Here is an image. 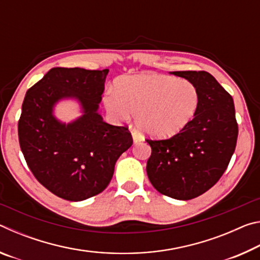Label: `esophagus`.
I'll return each mask as SVG.
<instances>
[{
	"instance_id": "1",
	"label": "esophagus",
	"mask_w": 260,
	"mask_h": 260,
	"mask_svg": "<svg viewBox=\"0 0 260 260\" xmlns=\"http://www.w3.org/2000/svg\"><path fill=\"white\" fill-rule=\"evenodd\" d=\"M132 136H133V142L134 143H138V142H140V141L143 140L142 136H141L139 132H136V131L132 132Z\"/></svg>"
}]
</instances>
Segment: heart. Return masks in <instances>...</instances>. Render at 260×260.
Segmentation results:
<instances>
[{
	"label": "heart",
	"instance_id": "1",
	"mask_svg": "<svg viewBox=\"0 0 260 260\" xmlns=\"http://www.w3.org/2000/svg\"><path fill=\"white\" fill-rule=\"evenodd\" d=\"M104 107L114 119L136 122L144 133L170 138L190 124L200 107L195 83L160 74L125 76L103 98Z\"/></svg>",
	"mask_w": 260,
	"mask_h": 260
}]
</instances>
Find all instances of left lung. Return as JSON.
<instances>
[{
    "instance_id": "1",
    "label": "left lung",
    "mask_w": 260,
    "mask_h": 260,
    "mask_svg": "<svg viewBox=\"0 0 260 260\" xmlns=\"http://www.w3.org/2000/svg\"><path fill=\"white\" fill-rule=\"evenodd\" d=\"M195 83L200 107L190 124L166 140L146 141L151 147L147 174L157 191L188 201L219 181L235 151L239 126L230 93L205 71H175Z\"/></svg>"
}]
</instances>
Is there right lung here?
Listing matches in <instances>:
<instances>
[{
  "label": "right lung",
  "instance_id": "right-lung-1",
  "mask_svg": "<svg viewBox=\"0 0 260 260\" xmlns=\"http://www.w3.org/2000/svg\"><path fill=\"white\" fill-rule=\"evenodd\" d=\"M109 70L54 68L25 95L18 121L20 149L43 187L67 201L93 197L108 187L114 165L133 139L127 127L98 112ZM61 98H76L84 114L63 124L52 114Z\"/></svg>",
  "mask_w": 260,
  "mask_h": 260
}]
</instances>
